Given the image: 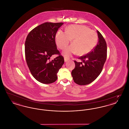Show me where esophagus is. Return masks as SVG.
Here are the masks:
<instances>
[{"instance_id": "esophagus-1", "label": "esophagus", "mask_w": 129, "mask_h": 129, "mask_svg": "<svg viewBox=\"0 0 129 129\" xmlns=\"http://www.w3.org/2000/svg\"><path fill=\"white\" fill-rule=\"evenodd\" d=\"M69 60V59L68 58H66V57H65L64 58V61H65V62H66L68 61Z\"/></svg>"}]
</instances>
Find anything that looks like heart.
I'll list each match as a JSON object with an SVG mask.
<instances>
[{
  "instance_id": "heart-1",
  "label": "heart",
  "mask_w": 129,
  "mask_h": 129,
  "mask_svg": "<svg viewBox=\"0 0 129 129\" xmlns=\"http://www.w3.org/2000/svg\"><path fill=\"white\" fill-rule=\"evenodd\" d=\"M72 44L66 48L63 54L69 57L77 53L78 55H85L90 52L95 47L97 40V34L84 25H69L65 32L58 31L55 35V43L60 49L65 48L71 40Z\"/></svg>"
}]
</instances>
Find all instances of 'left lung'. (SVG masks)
<instances>
[{
    "label": "left lung",
    "mask_w": 129,
    "mask_h": 129,
    "mask_svg": "<svg viewBox=\"0 0 129 129\" xmlns=\"http://www.w3.org/2000/svg\"><path fill=\"white\" fill-rule=\"evenodd\" d=\"M97 33L98 42L94 48L79 57L81 62L74 61L75 66L72 72V75L74 82L79 85H88L95 80L102 72L106 61V43L99 31Z\"/></svg>",
    "instance_id": "left-lung-1"
}]
</instances>
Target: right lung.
Returning a JSON list of instances; mask_svg holds the SVG:
<instances>
[{
	"mask_svg": "<svg viewBox=\"0 0 129 129\" xmlns=\"http://www.w3.org/2000/svg\"><path fill=\"white\" fill-rule=\"evenodd\" d=\"M63 23L46 22L33 29L25 42V56L27 65L33 76L40 83L55 82L57 74L64 63L63 56L57 49L55 37ZM59 55L50 61L53 54Z\"/></svg>",
	"mask_w": 129,
	"mask_h": 129,
	"instance_id": "1",
	"label": "right lung"
}]
</instances>
